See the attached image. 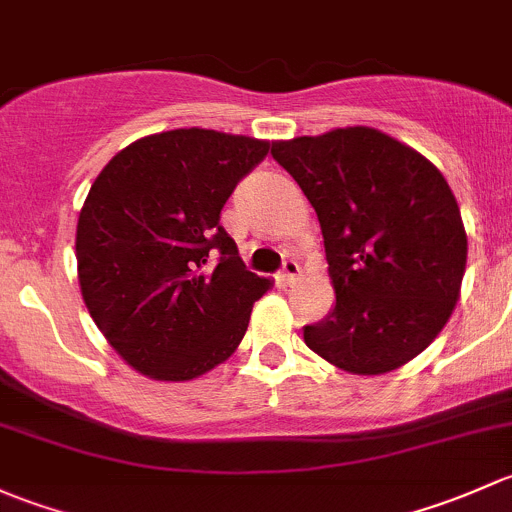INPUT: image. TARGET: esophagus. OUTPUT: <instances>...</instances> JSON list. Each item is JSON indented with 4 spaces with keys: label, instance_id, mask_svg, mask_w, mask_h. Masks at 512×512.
Here are the masks:
<instances>
[{
    "label": "esophagus",
    "instance_id": "34e87169",
    "mask_svg": "<svg viewBox=\"0 0 512 512\" xmlns=\"http://www.w3.org/2000/svg\"><path fill=\"white\" fill-rule=\"evenodd\" d=\"M298 276H300L298 261H293V258H286V261H283V266H281V281L283 283H293Z\"/></svg>",
    "mask_w": 512,
    "mask_h": 512
}]
</instances>
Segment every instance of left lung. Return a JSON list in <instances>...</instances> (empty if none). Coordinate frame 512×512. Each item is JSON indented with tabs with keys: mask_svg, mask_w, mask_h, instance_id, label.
<instances>
[{
	"mask_svg": "<svg viewBox=\"0 0 512 512\" xmlns=\"http://www.w3.org/2000/svg\"><path fill=\"white\" fill-rule=\"evenodd\" d=\"M318 214L335 308L303 340L352 374L407 365L449 323L468 241L444 175L374 128L273 142Z\"/></svg>",
	"mask_w": 512,
	"mask_h": 512,
	"instance_id": "8db88e82",
	"label": "left lung"
}]
</instances>
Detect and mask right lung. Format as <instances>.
Wrapping results in <instances>:
<instances>
[{"mask_svg":"<svg viewBox=\"0 0 512 512\" xmlns=\"http://www.w3.org/2000/svg\"><path fill=\"white\" fill-rule=\"evenodd\" d=\"M268 150L246 135L167 130L120 150L91 184L78 283L93 323L138 372L187 382L239 347L271 281L246 271L219 214Z\"/></svg>","mask_w":512,"mask_h":512,"instance_id":"1","label":"right lung"}]
</instances>
